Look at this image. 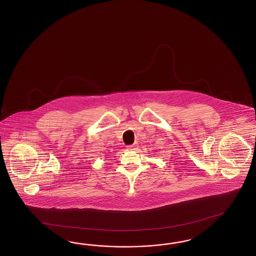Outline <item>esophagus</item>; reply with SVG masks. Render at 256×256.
<instances>
[{"instance_id":"esophagus-1","label":"esophagus","mask_w":256,"mask_h":256,"mask_svg":"<svg viewBox=\"0 0 256 256\" xmlns=\"http://www.w3.org/2000/svg\"><path fill=\"white\" fill-rule=\"evenodd\" d=\"M126 148H128V150H136L138 148V144H133L132 146H128Z\"/></svg>"}]
</instances>
